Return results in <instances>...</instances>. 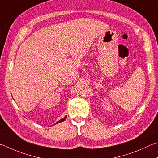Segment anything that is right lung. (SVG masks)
I'll return each mask as SVG.
<instances>
[{
  "label": "right lung",
  "instance_id": "add662e5",
  "mask_svg": "<svg viewBox=\"0 0 158 158\" xmlns=\"http://www.w3.org/2000/svg\"><path fill=\"white\" fill-rule=\"evenodd\" d=\"M66 117H67V116H65V117H64V118H63V119H61V120H59V122H57L56 123V124H58V123H60V122H64V121H65V119H66Z\"/></svg>",
  "mask_w": 158,
  "mask_h": 158
}]
</instances>
